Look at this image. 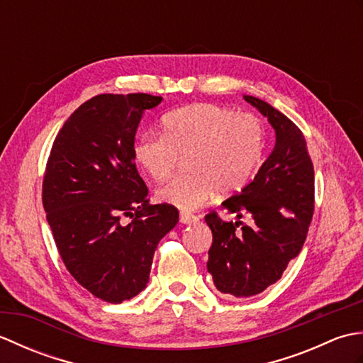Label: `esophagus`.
<instances>
[{
  "instance_id": "1",
  "label": "esophagus",
  "mask_w": 363,
  "mask_h": 363,
  "mask_svg": "<svg viewBox=\"0 0 363 363\" xmlns=\"http://www.w3.org/2000/svg\"><path fill=\"white\" fill-rule=\"evenodd\" d=\"M199 218L194 213H189V212H181L179 215V221L184 223V225H191V223H196Z\"/></svg>"
}]
</instances>
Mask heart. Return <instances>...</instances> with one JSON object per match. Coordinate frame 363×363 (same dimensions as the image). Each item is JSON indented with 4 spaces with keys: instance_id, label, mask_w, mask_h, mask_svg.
Segmentation results:
<instances>
[{
    "instance_id": "b5f03b06",
    "label": "heart",
    "mask_w": 363,
    "mask_h": 363,
    "mask_svg": "<svg viewBox=\"0 0 363 363\" xmlns=\"http://www.w3.org/2000/svg\"><path fill=\"white\" fill-rule=\"evenodd\" d=\"M190 172L157 191L160 201L182 211L209 203L218 190H242L264 154V128L254 113L201 103L179 107L162 118V134L145 133L133 145L135 164L154 181H165L187 156Z\"/></svg>"
}]
</instances>
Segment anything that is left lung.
Instances as JSON below:
<instances>
[{"label":"left lung","instance_id":"obj_1","mask_svg":"<svg viewBox=\"0 0 363 363\" xmlns=\"http://www.w3.org/2000/svg\"><path fill=\"white\" fill-rule=\"evenodd\" d=\"M245 99L276 130L274 150L254 181L223 203L238 218L250 213L252 225L225 221L215 211L204 217L213 235L207 272L221 293L237 298L257 295L281 279L303 248L315 209L313 164L301 129L262 99Z\"/></svg>","mask_w":363,"mask_h":363}]
</instances>
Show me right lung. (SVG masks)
<instances>
[{
    "instance_id": "1",
    "label": "right lung",
    "mask_w": 363,
    "mask_h": 363,
    "mask_svg": "<svg viewBox=\"0 0 363 363\" xmlns=\"http://www.w3.org/2000/svg\"><path fill=\"white\" fill-rule=\"evenodd\" d=\"M160 101L148 94L90 98L64 123L46 162L42 201L59 256L106 303L146 287L154 251L179 221L174 206L148 203L133 157L142 113Z\"/></svg>"
}]
</instances>
